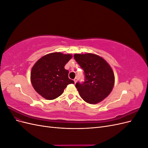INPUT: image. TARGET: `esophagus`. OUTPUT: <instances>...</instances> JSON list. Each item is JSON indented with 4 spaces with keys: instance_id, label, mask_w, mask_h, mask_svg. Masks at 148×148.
I'll list each match as a JSON object with an SVG mask.
<instances>
[{
    "instance_id": "esophagus-1",
    "label": "esophagus",
    "mask_w": 148,
    "mask_h": 148,
    "mask_svg": "<svg viewBox=\"0 0 148 148\" xmlns=\"http://www.w3.org/2000/svg\"><path fill=\"white\" fill-rule=\"evenodd\" d=\"M77 80H78V78H75L74 79H73V81H74V82H75V83H76L77 82Z\"/></svg>"
}]
</instances>
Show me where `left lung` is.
I'll use <instances>...</instances> for the list:
<instances>
[{"instance_id":"8db88e82","label":"left lung","mask_w":148,"mask_h":148,"mask_svg":"<svg viewBox=\"0 0 148 148\" xmlns=\"http://www.w3.org/2000/svg\"><path fill=\"white\" fill-rule=\"evenodd\" d=\"M74 59L84 71V81L75 84L82 99L95 104L104 99L112 90L115 77L113 70L101 57L88 53H75Z\"/></svg>"}]
</instances>
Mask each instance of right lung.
Instances as JSON below:
<instances>
[{
    "label": "right lung",
    "mask_w": 148,
    "mask_h": 148,
    "mask_svg": "<svg viewBox=\"0 0 148 148\" xmlns=\"http://www.w3.org/2000/svg\"><path fill=\"white\" fill-rule=\"evenodd\" d=\"M71 58L70 53H51L42 57L33 66L31 82L35 91L47 100H53L64 92L69 84H74L69 78V70L64 66Z\"/></svg>",
    "instance_id": "right-lung-1"
}]
</instances>
